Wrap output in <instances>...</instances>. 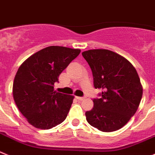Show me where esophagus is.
Wrapping results in <instances>:
<instances>
[{
	"mask_svg": "<svg viewBox=\"0 0 155 155\" xmlns=\"http://www.w3.org/2000/svg\"><path fill=\"white\" fill-rule=\"evenodd\" d=\"M76 98L78 100H83L85 99V97H76Z\"/></svg>",
	"mask_w": 155,
	"mask_h": 155,
	"instance_id": "34e87169",
	"label": "esophagus"
}]
</instances>
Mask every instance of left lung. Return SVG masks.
I'll return each mask as SVG.
<instances>
[{
  "instance_id": "8db88e82",
  "label": "left lung",
  "mask_w": 155,
  "mask_h": 155,
  "mask_svg": "<svg viewBox=\"0 0 155 155\" xmlns=\"http://www.w3.org/2000/svg\"><path fill=\"white\" fill-rule=\"evenodd\" d=\"M83 56L90 65L96 89H102L100 99L86 111L91 126L103 132L120 129L130 120L140 105L143 87L140 78L129 61L107 49H90Z\"/></svg>"
}]
</instances>
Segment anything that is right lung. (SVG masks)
I'll use <instances>...</instances> for the list:
<instances>
[{"mask_svg":"<svg viewBox=\"0 0 155 155\" xmlns=\"http://www.w3.org/2000/svg\"><path fill=\"white\" fill-rule=\"evenodd\" d=\"M80 51L79 48L46 47L20 65L14 79L13 97L31 125L48 130L65 120L74 96L58 93L54 86Z\"/></svg>","mask_w":155,"mask_h":155,"instance_id":"1","label":"right lung"}]
</instances>
